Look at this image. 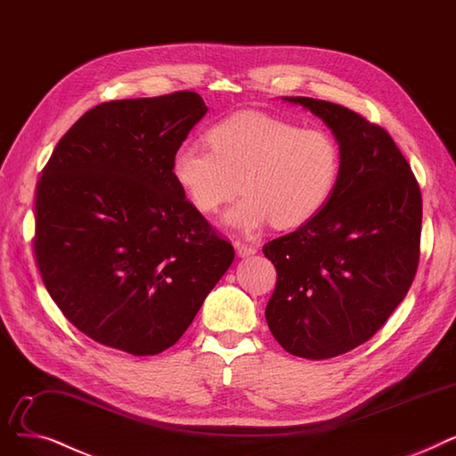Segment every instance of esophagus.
Returning <instances> with one entry per match:
<instances>
[{
    "label": "esophagus",
    "mask_w": 456,
    "mask_h": 456,
    "mask_svg": "<svg viewBox=\"0 0 456 456\" xmlns=\"http://www.w3.org/2000/svg\"><path fill=\"white\" fill-rule=\"evenodd\" d=\"M235 252L240 254L241 257H245V256H250V254H256V247L254 245H250V243H245V241H235Z\"/></svg>",
    "instance_id": "obj_1"
}]
</instances>
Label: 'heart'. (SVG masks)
Listing matches in <instances>:
<instances>
[{"mask_svg":"<svg viewBox=\"0 0 456 456\" xmlns=\"http://www.w3.org/2000/svg\"><path fill=\"white\" fill-rule=\"evenodd\" d=\"M206 139L211 151L191 141L175 150L172 178L202 215L216 213L243 189L247 194L226 216L241 232L269 223L280 230L306 224L336 187L339 150L321 129L247 111L211 126Z\"/></svg>","mask_w":456,"mask_h":456,"instance_id":"heart-1","label":"heart"}]
</instances>
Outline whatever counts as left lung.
<instances>
[{
	"label": "left lung",
	"instance_id": "obj_1",
	"mask_svg": "<svg viewBox=\"0 0 456 456\" xmlns=\"http://www.w3.org/2000/svg\"><path fill=\"white\" fill-rule=\"evenodd\" d=\"M339 142V175L319 215L264 245L276 267L265 319L300 358L329 360L370 341L419 264L421 191L384 127L332 102L291 96Z\"/></svg>",
	"mask_w": 456,
	"mask_h": 456
}]
</instances>
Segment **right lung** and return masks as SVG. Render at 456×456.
<instances>
[{
    "mask_svg": "<svg viewBox=\"0 0 456 456\" xmlns=\"http://www.w3.org/2000/svg\"><path fill=\"white\" fill-rule=\"evenodd\" d=\"M200 94L113 100L57 142L37 185L35 257L62 315L91 339L154 356L189 329L233 262L172 178Z\"/></svg>",
    "mask_w": 456,
    "mask_h": 456,
    "instance_id": "1",
    "label": "right lung"
}]
</instances>
